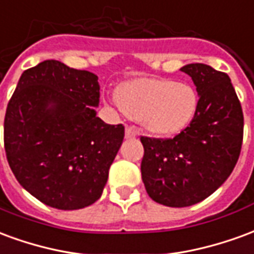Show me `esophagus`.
<instances>
[{
  "instance_id": "obj_1",
  "label": "esophagus",
  "mask_w": 254,
  "mask_h": 254,
  "mask_svg": "<svg viewBox=\"0 0 254 254\" xmlns=\"http://www.w3.org/2000/svg\"><path fill=\"white\" fill-rule=\"evenodd\" d=\"M137 137V130L132 127H127L125 129V138H136Z\"/></svg>"
}]
</instances>
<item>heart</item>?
<instances>
[{"instance_id":"1","label":"heart","mask_w":254,"mask_h":254,"mask_svg":"<svg viewBox=\"0 0 254 254\" xmlns=\"http://www.w3.org/2000/svg\"><path fill=\"white\" fill-rule=\"evenodd\" d=\"M116 98L127 117L159 137L185 130L198 107L194 87L170 78H134L117 88Z\"/></svg>"}]
</instances>
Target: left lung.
<instances>
[{
    "label": "left lung",
    "instance_id": "obj_1",
    "mask_svg": "<svg viewBox=\"0 0 254 254\" xmlns=\"http://www.w3.org/2000/svg\"><path fill=\"white\" fill-rule=\"evenodd\" d=\"M196 85L198 107L174 138L141 137V178L148 196L167 207H189L222 187L240 158L244 114L230 77L205 64L181 67Z\"/></svg>",
    "mask_w": 254,
    "mask_h": 254
}]
</instances>
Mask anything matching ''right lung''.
<instances>
[{
  "instance_id": "obj_1",
  "label": "right lung",
  "mask_w": 254,
  "mask_h": 254,
  "mask_svg": "<svg viewBox=\"0 0 254 254\" xmlns=\"http://www.w3.org/2000/svg\"><path fill=\"white\" fill-rule=\"evenodd\" d=\"M98 76L47 60L27 69L3 122L6 159L16 180L57 209L94 204L124 140L122 125L96 117Z\"/></svg>"
}]
</instances>
